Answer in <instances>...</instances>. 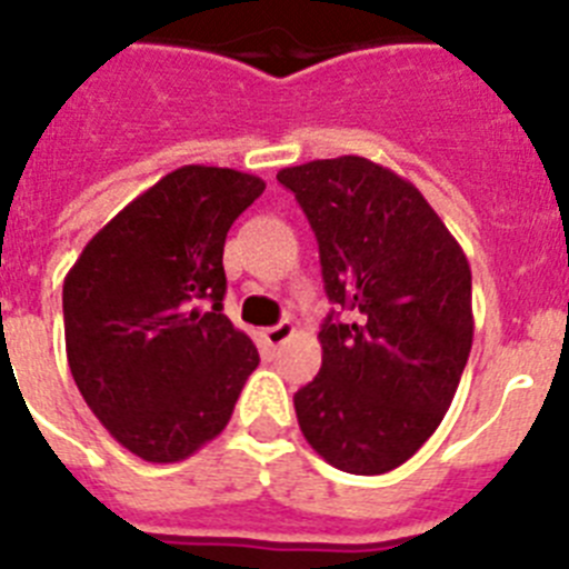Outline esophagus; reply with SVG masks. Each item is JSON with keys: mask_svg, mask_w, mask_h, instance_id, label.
<instances>
[{"mask_svg": "<svg viewBox=\"0 0 569 569\" xmlns=\"http://www.w3.org/2000/svg\"><path fill=\"white\" fill-rule=\"evenodd\" d=\"M293 333H296V328L290 325V321H279L276 328H268L261 336H264V341H268L270 347H279V345H284V341H288Z\"/></svg>", "mask_w": 569, "mask_h": 569, "instance_id": "1", "label": "esophagus"}]
</instances>
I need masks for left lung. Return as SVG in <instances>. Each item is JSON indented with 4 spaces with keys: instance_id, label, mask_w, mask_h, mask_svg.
Here are the masks:
<instances>
[{
    "instance_id": "8db88e82",
    "label": "left lung",
    "mask_w": 569,
    "mask_h": 569,
    "mask_svg": "<svg viewBox=\"0 0 569 569\" xmlns=\"http://www.w3.org/2000/svg\"><path fill=\"white\" fill-rule=\"evenodd\" d=\"M319 241L336 310L321 370L293 396L301 433L353 476L396 470L436 433L472 347L465 250L416 184L365 156L276 173Z\"/></svg>"
}]
</instances>
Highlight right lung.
<instances>
[{
    "instance_id": "obj_1",
    "label": "right lung",
    "mask_w": 569,
    "mask_h": 569,
    "mask_svg": "<svg viewBox=\"0 0 569 569\" xmlns=\"http://www.w3.org/2000/svg\"><path fill=\"white\" fill-rule=\"evenodd\" d=\"M259 176L184 164L110 219L64 276L79 393L124 450L170 465L222 433L259 365L222 313L224 239Z\"/></svg>"
}]
</instances>
